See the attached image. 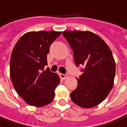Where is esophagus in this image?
<instances>
[{
    "mask_svg": "<svg viewBox=\"0 0 127 127\" xmlns=\"http://www.w3.org/2000/svg\"><path fill=\"white\" fill-rule=\"evenodd\" d=\"M60 78H63V79H65V78H67V76H68V75L67 74H60Z\"/></svg>",
    "mask_w": 127,
    "mask_h": 127,
    "instance_id": "esophagus-1",
    "label": "esophagus"
}]
</instances>
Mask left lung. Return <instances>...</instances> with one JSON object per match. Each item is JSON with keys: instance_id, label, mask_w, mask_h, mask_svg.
Segmentation results:
<instances>
[{"instance_id": "left-lung-1", "label": "left lung", "mask_w": 127, "mask_h": 127, "mask_svg": "<svg viewBox=\"0 0 127 127\" xmlns=\"http://www.w3.org/2000/svg\"><path fill=\"white\" fill-rule=\"evenodd\" d=\"M63 34L73 51L76 66L83 67L71 99L83 108L95 106L106 99L113 86L115 63L112 51L92 32L69 31Z\"/></svg>"}]
</instances>
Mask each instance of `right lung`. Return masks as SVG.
<instances>
[{
    "label": "right lung",
    "mask_w": 127,
    "mask_h": 127,
    "mask_svg": "<svg viewBox=\"0 0 127 127\" xmlns=\"http://www.w3.org/2000/svg\"><path fill=\"white\" fill-rule=\"evenodd\" d=\"M61 32L39 31L24 34L14 46L10 58V77L16 93L31 106L41 107L54 99L60 78L47 65L50 46Z\"/></svg>",
    "instance_id": "obj_1"
}]
</instances>
